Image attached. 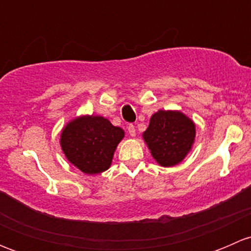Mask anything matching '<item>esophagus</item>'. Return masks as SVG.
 I'll return each instance as SVG.
<instances>
[{"label":"esophagus","instance_id":"1","mask_svg":"<svg viewBox=\"0 0 251 251\" xmlns=\"http://www.w3.org/2000/svg\"><path fill=\"white\" fill-rule=\"evenodd\" d=\"M127 131H128V135H130L131 137H135V136H136V128H135V126L132 125V124H130V125L127 126Z\"/></svg>","mask_w":251,"mask_h":251}]
</instances>
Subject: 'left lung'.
Segmentation results:
<instances>
[{"label": "left lung", "instance_id": "8db88e82", "mask_svg": "<svg viewBox=\"0 0 251 251\" xmlns=\"http://www.w3.org/2000/svg\"><path fill=\"white\" fill-rule=\"evenodd\" d=\"M196 125L178 110H159L151 115L143 140L156 163L165 168L181 163L194 143Z\"/></svg>", "mask_w": 251, "mask_h": 251}]
</instances>
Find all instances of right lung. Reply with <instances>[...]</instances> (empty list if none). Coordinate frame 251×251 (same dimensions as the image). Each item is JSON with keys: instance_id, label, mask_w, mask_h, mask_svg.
<instances>
[{"instance_id": "right-lung-1", "label": "right lung", "mask_w": 251, "mask_h": 251, "mask_svg": "<svg viewBox=\"0 0 251 251\" xmlns=\"http://www.w3.org/2000/svg\"><path fill=\"white\" fill-rule=\"evenodd\" d=\"M123 128L100 115L69 121L60 133V147L68 160L87 175L100 174L111 165L114 151L124 138Z\"/></svg>"}]
</instances>
